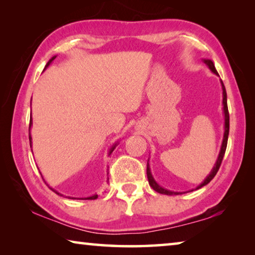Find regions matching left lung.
<instances>
[{"label":"left lung","mask_w":255,"mask_h":255,"mask_svg":"<svg viewBox=\"0 0 255 255\" xmlns=\"http://www.w3.org/2000/svg\"><path fill=\"white\" fill-rule=\"evenodd\" d=\"M204 62L207 66L209 67V70L215 73L216 75H218L217 71H216L215 68V65L214 63L211 62L210 59H204ZM222 83V89H223V110H224V116H225V131H224V138H223V143H222V147H221V152H219V155H218V158L217 161H216V164L215 166L213 167V170H211V172L209 173V175L207 176V178L204 180V182H201L198 187L196 188L197 189H200L204 187V185L208 184L211 180H213L215 178L216 173H217L219 167H221V164H222V161H223V157L224 155H225V150H226V147H227V139H228V132H230V114H228V108H227V94H226V90H225V85H224L223 81H221ZM146 173H147V179H148V183L150 187H152L155 191L158 192V193H162V195H167V196H174V195H181V193H184V192H174V191H170V190H166L162 188L161 185H158L156 181L154 180L152 173H150V169H149V164L147 162V170H146ZM192 191V190H191Z\"/></svg>","instance_id":"8db88e82"}]
</instances>
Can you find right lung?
I'll return each mask as SVG.
<instances>
[{
  "label": "right lung",
  "instance_id": "obj_1",
  "mask_svg": "<svg viewBox=\"0 0 255 255\" xmlns=\"http://www.w3.org/2000/svg\"><path fill=\"white\" fill-rule=\"evenodd\" d=\"M56 58V56H54V57H51L50 59H49V62L46 64V66H45V70L47 67H48L50 64H51V62H53V60ZM31 125H32V119H30V124H29V140H30V147H31V135H30V128H31ZM117 144L118 143H116L114 146H112L111 147V149H110V152H109V155L114 152V149L116 148V146H117ZM51 190H53V191L55 192V193H57V195H60V193H58L57 191H56V190H54L53 188H50ZM62 196V195H60ZM98 198V195H93V196H91V197H88V198H77V199H83V200H94V199H97ZM72 199H76V198H72Z\"/></svg>",
  "mask_w": 255,
  "mask_h": 255
}]
</instances>
